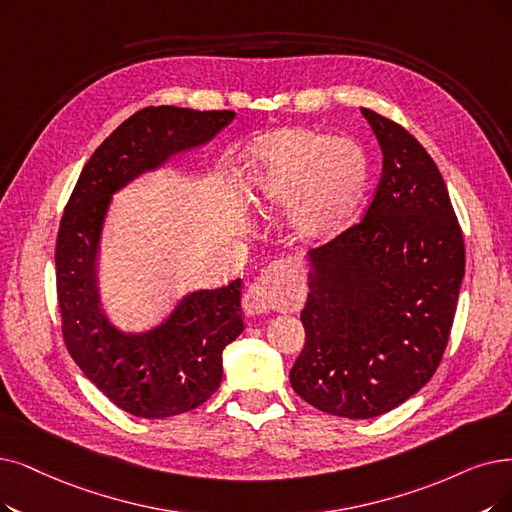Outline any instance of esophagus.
I'll return each mask as SVG.
<instances>
[{
    "label": "esophagus",
    "instance_id": "1",
    "mask_svg": "<svg viewBox=\"0 0 512 512\" xmlns=\"http://www.w3.org/2000/svg\"><path fill=\"white\" fill-rule=\"evenodd\" d=\"M281 277V264L271 262L248 285L243 294V311L248 315H267L277 302V281Z\"/></svg>",
    "mask_w": 512,
    "mask_h": 512
}]
</instances>
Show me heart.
Wrapping results in <instances>:
<instances>
[{"label": "heart", "instance_id": "b5f03b06", "mask_svg": "<svg viewBox=\"0 0 512 512\" xmlns=\"http://www.w3.org/2000/svg\"><path fill=\"white\" fill-rule=\"evenodd\" d=\"M248 191L262 210H294L306 243H327L349 222L367 182V157L353 140L306 130L260 138L245 155Z\"/></svg>", "mask_w": 512, "mask_h": 512}]
</instances>
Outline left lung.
Wrapping results in <instances>:
<instances>
[{
  "label": "left lung",
  "instance_id": "1",
  "mask_svg": "<svg viewBox=\"0 0 512 512\" xmlns=\"http://www.w3.org/2000/svg\"><path fill=\"white\" fill-rule=\"evenodd\" d=\"M382 176L365 216L309 252L306 340L290 382L317 410L365 420L433 378L452 332L464 237L433 157L397 121L361 109Z\"/></svg>",
  "mask_w": 512,
  "mask_h": 512
}]
</instances>
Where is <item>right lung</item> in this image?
Instances as JSON below:
<instances>
[{"instance_id": "obj_1", "label": "right lung", "mask_w": 512, "mask_h": 512, "mask_svg": "<svg viewBox=\"0 0 512 512\" xmlns=\"http://www.w3.org/2000/svg\"><path fill=\"white\" fill-rule=\"evenodd\" d=\"M233 111L147 107L128 117L79 174L56 239V294L67 351L121 410L170 418L206 403L222 351L243 332L241 279L185 294L145 330H121L100 309L96 254L111 195L172 155L203 145Z\"/></svg>"}]
</instances>
